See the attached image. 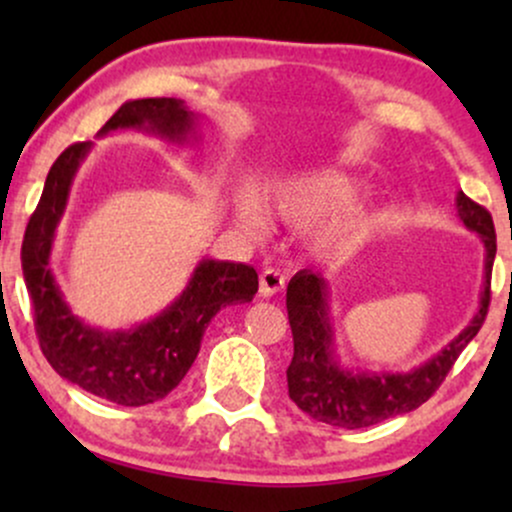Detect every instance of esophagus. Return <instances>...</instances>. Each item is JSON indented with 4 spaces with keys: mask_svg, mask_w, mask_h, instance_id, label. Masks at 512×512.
Masks as SVG:
<instances>
[{
    "mask_svg": "<svg viewBox=\"0 0 512 512\" xmlns=\"http://www.w3.org/2000/svg\"><path fill=\"white\" fill-rule=\"evenodd\" d=\"M281 289H284V274L274 267L264 269V272L260 274V296L269 298V296H274V293H279Z\"/></svg>",
    "mask_w": 512,
    "mask_h": 512,
    "instance_id": "obj_1",
    "label": "esophagus"
}]
</instances>
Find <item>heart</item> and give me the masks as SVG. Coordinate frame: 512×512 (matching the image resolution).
<instances>
[{
    "label": "heart",
    "mask_w": 512,
    "mask_h": 512,
    "mask_svg": "<svg viewBox=\"0 0 512 512\" xmlns=\"http://www.w3.org/2000/svg\"><path fill=\"white\" fill-rule=\"evenodd\" d=\"M358 192L361 187L351 175L339 170H310L279 182L269 197V207L289 226H310L332 216L317 233V243L322 248H351L368 240L378 223L368 209L349 207ZM236 214L250 233H264L260 199L250 190L236 197Z\"/></svg>",
    "instance_id": "1"
}]
</instances>
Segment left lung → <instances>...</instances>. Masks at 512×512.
I'll list each match as a JSON object with an SVG mask.
<instances>
[{"label": "left lung", "instance_id": "left-lung-1", "mask_svg": "<svg viewBox=\"0 0 512 512\" xmlns=\"http://www.w3.org/2000/svg\"><path fill=\"white\" fill-rule=\"evenodd\" d=\"M457 216L484 243V289L479 310L448 346L409 373H368L349 370L334 351L330 317V284L320 272L301 269L286 289V310L293 332V358L286 370L289 397L322 424L339 428H366L392 416L409 414L438 390L462 349L477 337L489 313L491 267L496 257V231L484 207L457 192Z\"/></svg>", "mask_w": 512, "mask_h": 512}]
</instances>
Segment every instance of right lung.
<instances>
[{
    "instance_id": "obj_1",
    "label": "right lung",
    "mask_w": 512,
    "mask_h": 512,
    "mask_svg": "<svg viewBox=\"0 0 512 512\" xmlns=\"http://www.w3.org/2000/svg\"><path fill=\"white\" fill-rule=\"evenodd\" d=\"M199 115L180 98L127 101L101 127L98 137L117 129H144L166 142L197 139ZM93 142L64 149L52 163L43 197L26 226L21 267L35 313L40 349L57 373L91 395L144 407L180 385L199 354L209 322L226 305L250 303L257 293V272L250 264L202 260L185 291L163 313L129 330H101L86 325L64 301L50 269L57 226L67 209L69 192Z\"/></svg>"
}]
</instances>
